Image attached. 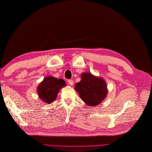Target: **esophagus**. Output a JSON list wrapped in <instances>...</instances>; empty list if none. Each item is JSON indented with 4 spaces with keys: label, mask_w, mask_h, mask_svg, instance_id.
I'll return each instance as SVG.
<instances>
[{
    "label": "esophagus",
    "mask_w": 152,
    "mask_h": 152,
    "mask_svg": "<svg viewBox=\"0 0 152 152\" xmlns=\"http://www.w3.org/2000/svg\"><path fill=\"white\" fill-rule=\"evenodd\" d=\"M68 84L70 86H73V81L72 80H68Z\"/></svg>",
    "instance_id": "1"
}]
</instances>
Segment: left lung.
I'll use <instances>...</instances> for the list:
<instances>
[{"label": "left lung", "instance_id": "obj_1", "mask_svg": "<svg viewBox=\"0 0 152 152\" xmlns=\"http://www.w3.org/2000/svg\"><path fill=\"white\" fill-rule=\"evenodd\" d=\"M74 89L81 99L91 107L100 104L108 94L107 85L104 79L89 72L81 73V80L75 84Z\"/></svg>", "mask_w": 152, "mask_h": 152}]
</instances>
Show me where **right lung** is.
I'll return each instance as SVG.
<instances>
[{
  "instance_id": "right-lung-1",
  "label": "right lung",
  "mask_w": 152,
  "mask_h": 152,
  "mask_svg": "<svg viewBox=\"0 0 152 152\" xmlns=\"http://www.w3.org/2000/svg\"><path fill=\"white\" fill-rule=\"evenodd\" d=\"M66 86L65 81L62 79L47 76L38 86L37 92L42 102L50 104L56 99L59 91Z\"/></svg>"
}]
</instances>
